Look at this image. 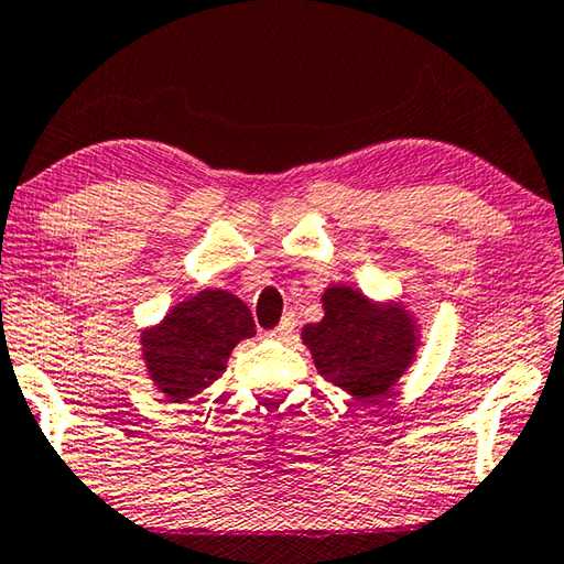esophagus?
<instances>
[{"label": "esophagus", "instance_id": "obj_1", "mask_svg": "<svg viewBox=\"0 0 564 564\" xmlns=\"http://www.w3.org/2000/svg\"><path fill=\"white\" fill-rule=\"evenodd\" d=\"M293 329H296V316L285 314L279 327L268 332V337H271V339H289L293 335Z\"/></svg>", "mask_w": 564, "mask_h": 564}]
</instances>
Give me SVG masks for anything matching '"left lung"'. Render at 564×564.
I'll return each instance as SVG.
<instances>
[{
    "label": "left lung",
    "mask_w": 564,
    "mask_h": 564,
    "mask_svg": "<svg viewBox=\"0 0 564 564\" xmlns=\"http://www.w3.org/2000/svg\"><path fill=\"white\" fill-rule=\"evenodd\" d=\"M322 322L301 329L319 376L360 401H378L416 360L422 332L401 301H372L345 283L322 293Z\"/></svg>",
    "instance_id": "obj_1"
}]
</instances>
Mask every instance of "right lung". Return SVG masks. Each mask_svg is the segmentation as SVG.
<instances>
[{
  "instance_id": "obj_1",
  "label": "right lung",
  "mask_w": 564,
  "mask_h": 564,
  "mask_svg": "<svg viewBox=\"0 0 564 564\" xmlns=\"http://www.w3.org/2000/svg\"><path fill=\"white\" fill-rule=\"evenodd\" d=\"M256 335L250 308L235 293L206 289L181 301L140 332V350L165 401L184 403L209 388L227 368L237 343Z\"/></svg>"
}]
</instances>
